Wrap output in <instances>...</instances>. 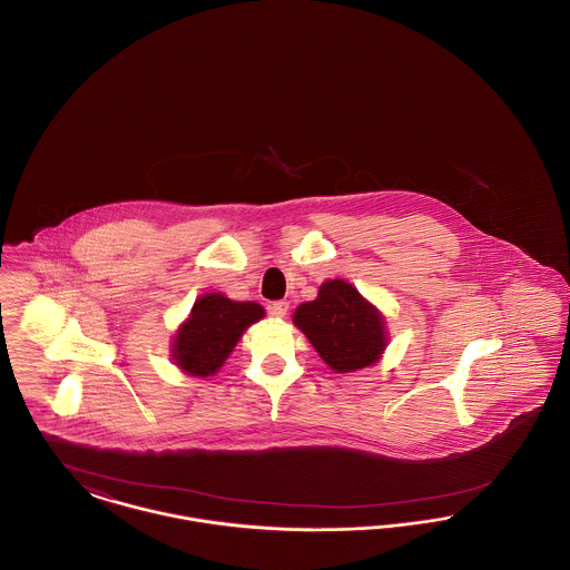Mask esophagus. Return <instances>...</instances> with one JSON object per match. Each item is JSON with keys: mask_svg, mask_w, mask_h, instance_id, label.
<instances>
[{"mask_svg": "<svg viewBox=\"0 0 570 570\" xmlns=\"http://www.w3.org/2000/svg\"><path fill=\"white\" fill-rule=\"evenodd\" d=\"M267 309L275 318H284L288 314V301H273L267 305Z\"/></svg>", "mask_w": 570, "mask_h": 570, "instance_id": "34e87169", "label": "esophagus"}]
</instances>
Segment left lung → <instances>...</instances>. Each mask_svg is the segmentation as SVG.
Wrapping results in <instances>:
<instances>
[{"label": "left lung", "instance_id": "obj_1", "mask_svg": "<svg viewBox=\"0 0 570 570\" xmlns=\"http://www.w3.org/2000/svg\"><path fill=\"white\" fill-rule=\"evenodd\" d=\"M293 321L337 374L374 365L389 340L379 309L344 279L325 282L318 297L298 305Z\"/></svg>", "mask_w": 570, "mask_h": 570}]
</instances>
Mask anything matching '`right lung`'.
<instances>
[{
  "label": "right lung",
  "instance_id": "right-lung-1",
  "mask_svg": "<svg viewBox=\"0 0 570 570\" xmlns=\"http://www.w3.org/2000/svg\"><path fill=\"white\" fill-rule=\"evenodd\" d=\"M263 316L265 309L258 303L230 301L219 293L203 295L175 335L173 358L190 376H212L233 353L245 328Z\"/></svg>",
  "mask_w": 570,
  "mask_h": 570
}]
</instances>
